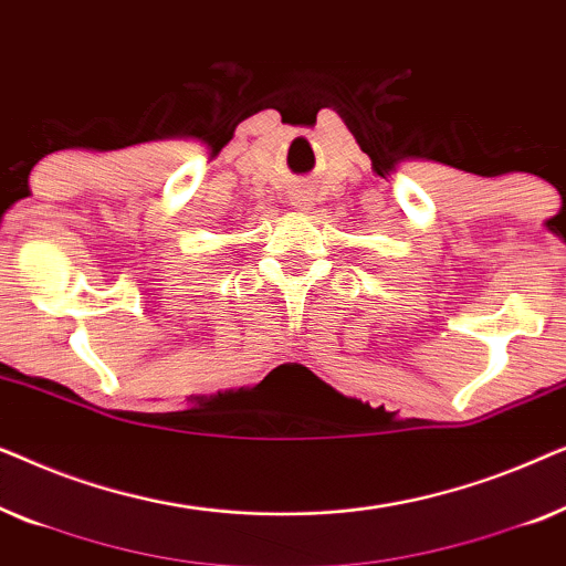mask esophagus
Instances as JSON below:
<instances>
[{
	"instance_id": "esophagus-1",
	"label": "esophagus",
	"mask_w": 566,
	"mask_h": 566,
	"mask_svg": "<svg viewBox=\"0 0 566 566\" xmlns=\"http://www.w3.org/2000/svg\"><path fill=\"white\" fill-rule=\"evenodd\" d=\"M293 206L301 208V211H308L306 206H312V198H308L306 190H296L293 192Z\"/></svg>"
}]
</instances>
